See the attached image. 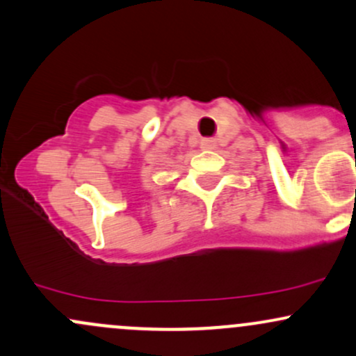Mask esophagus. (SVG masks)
I'll list each match as a JSON object with an SVG mask.
<instances>
[{"mask_svg": "<svg viewBox=\"0 0 356 356\" xmlns=\"http://www.w3.org/2000/svg\"><path fill=\"white\" fill-rule=\"evenodd\" d=\"M200 148H202V149H215L216 148L215 138H203V140L200 141Z\"/></svg>", "mask_w": 356, "mask_h": 356, "instance_id": "1", "label": "esophagus"}]
</instances>
